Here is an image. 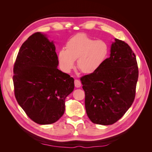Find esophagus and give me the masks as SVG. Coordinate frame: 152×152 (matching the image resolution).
Wrapping results in <instances>:
<instances>
[{"label": "esophagus", "instance_id": "1", "mask_svg": "<svg viewBox=\"0 0 152 152\" xmlns=\"http://www.w3.org/2000/svg\"><path fill=\"white\" fill-rule=\"evenodd\" d=\"M74 83H75V87H77V88H78V87H80L81 86V82L79 80H77V79L75 80Z\"/></svg>", "mask_w": 152, "mask_h": 152}]
</instances>
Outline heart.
<instances>
[{"label": "heart", "mask_w": 152, "mask_h": 152, "mask_svg": "<svg viewBox=\"0 0 152 152\" xmlns=\"http://www.w3.org/2000/svg\"><path fill=\"white\" fill-rule=\"evenodd\" d=\"M65 49L58 51V59L63 71L70 72L75 66L84 73L98 70L107 58L109 48L102 40H94L85 34H78L68 39Z\"/></svg>", "instance_id": "obj_1"}]
</instances>
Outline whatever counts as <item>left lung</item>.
Listing matches in <instances>:
<instances>
[{
  "label": "left lung",
  "mask_w": 152,
  "mask_h": 152,
  "mask_svg": "<svg viewBox=\"0 0 152 152\" xmlns=\"http://www.w3.org/2000/svg\"><path fill=\"white\" fill-rule=\"evenodd\" d=\"M137 79L134 53L127 43L115 39L110 57L99 70L80 78L91 122L107 126L122 118L134 102Z\"/></svg>",
  "instance_id": "8db88e82"
}]
</instances>
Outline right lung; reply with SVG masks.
Returning <instances> with one entry per match:
<instances>
[{
    "label": "right lung",
    "mask_w": 152,
    "mask_h": 152,
    "mask_svg": "<svg viewBox=\"0 0 152 152\" xmlns=\"http://www.w3.org/2000/svg\"><path fill=\"white\" fill-rule=\"evenodd\" d=\"M53 41L37 32L22 44L13 68L15 95L34 122H56L65 110V99L74 89V79L58 69Z\"/></svg>",
    "instance_id": "right-lung-1"
}]
</instances>
